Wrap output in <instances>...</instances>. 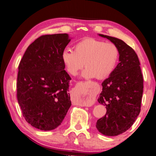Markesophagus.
Returning <instances> with one entry per match:
<instances>
[{
    "mask_svg": "<svg viewBox=\"0 0 156 156\" xmlns=\"http://www.w3.org/2000/svg\"><path fill=\"white\" fill-rule=\"evenodd\" d=\"M77 86L79 87V90H80L79 91H80V94L81 96H82L83 98H86V96L88 94L89 90H87V89H86V87H85V83H83V82L78 83ZM88 104H89V103H85V105L87 106Z\"/></svg>",
    "mask_w": 156,
    "mask_h": 156,
    "instance_id": "esophagus-1",
    "label": "esophagus"
}]
</instances>
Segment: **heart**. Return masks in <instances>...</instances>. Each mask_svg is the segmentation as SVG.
Here are the masks:
<instances>
[{
    "label": "heart",
    "mask_w": 156,
    "mask_h": 156,
    "mask_svg": "<svg viewBox=\"0 0 156 156\" xmlns=\"http://www.w3.org/2000/svg\"><path fill=\"white\" fill-rule=\"evenodd\" d=\"M119 52L112 43L95 38H87L76 43L73 51L65 50L61 55L62 61L68 72L77 75L85 65L83 76L102 80L108 78L117 66ZM81 101H86L82 99Z\"/></svg>",
    "instance_id": "obj_1"
}]
</instances>
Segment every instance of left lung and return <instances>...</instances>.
<instances>
[{"label": "left lung", "instance_id": "left-lung-1", "mask_svg": "<svg viewBox=\"0 0 156 156\" xmlns=\"http://www.w3.org/2000/svg\"><path fill=\"white\" fill-rule=\"evenodd\" d=\"M117 46L119 63L102 83L98 101L107 112L96 122V128L103 135L116 136L132 126L140 112L143 94V76L135 51L119 39L99 34Z\"/></svg>", "mask_w": 156, "mask_h": 156}]
</instances>
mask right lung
I'll return each instance as SVG.
<instances>
[{
    "label": "right lung",
    "mask_w": 156,
    "mask_h": 156,
    "mask_svg": "<svg viewBox=\"0 0 156 156\" xmlns=\"http://www.w3.org/2000/svg\"><path fill=\"white\" fill-rule=\"evenodd\" d=\"M71 41L68 34H46L35 39L19 65L17 100L26 122L41 130L61 124L71 105L61 55Z\"/></svg>",
    "instance_id": "add662e5"
}]
</instances>
